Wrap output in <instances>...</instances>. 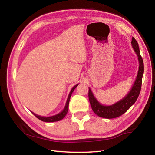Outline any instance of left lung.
<instances>
[{"label":"left lung","mask_w":155,"mask_h":155,"mask_svg":"<svg viewBox=\"0 0 155 155\" xmlns=\"http://www.w3.org/2000/svg\"><path fill=\"white\" fill-rule=\"evenodd\" d=\"M131 44H132L133 48L138 57L140 66H139L137 78H136V80L129 93L117 103L112 104L111 106H104L99 103V102L94 97L92 91L89 88L88 96L91 109L99 117L107 119H111L120 116V115L124 114L126 111H127V110L135 103L139 95H140L144 69L143 61L140 54L138 43L134 38H132Z\"/></svg>","instance_id":"left-lung-1"}]
</instances>
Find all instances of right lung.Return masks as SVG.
Returning <instances> with one entry per match:
<instances>
[{
	"label": "right lung",
	"instance_id": "1",
	"mask_svg": "<svg viewBox=\"0 0 155 155\" xmlns=\"http://www.w3.org/2000/svg\"><path fill=\"white\" fill-rule=\"evenodd\" d=\"M78 84L77 85H76L74 87H73L71 91H70V92L69 94V96L68 97V99H67V101H66V104H65V106L64 107V109L63 111L59 113V114H57L55 115H53V116H51V117H41L40 116V115H36L35 114H34L33 113V114L35 115L36 117H38L39 120H41V121L43 122H57V121H59V120H62L64 117L66 115L68 111V106H69V102H70V97H71V95L73 91H74V89L77 87Z\"/></svg>",
	"mask_w": 155,
	"mask_h": 155
}]
</instances>
